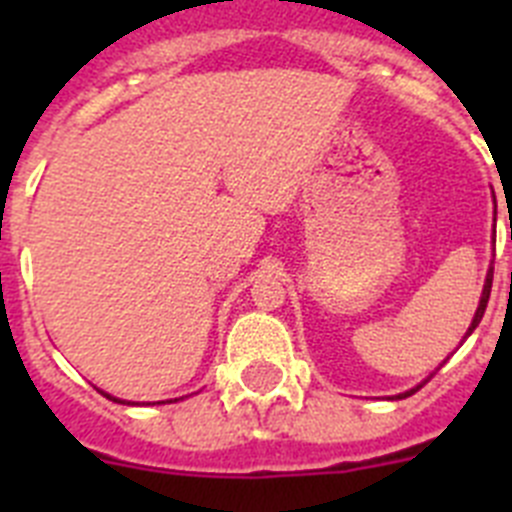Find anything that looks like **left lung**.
I'll return each instance as SVG.
<instances>
[{
    "mask_svg": "<svg viewBox=\"0 0 512 512\" xmlns=\"http://www.w3.org/2000/svg\"><path fill=\"white\" fill-rule=\"evenodd\" d=\"M510 238H512V233H510ZM490 289H492V266H490V271H487V279H485V289H482V297H479V307H477V312H474V320H472V325H469V330H467V336H472V330L477 328L479 325V320H482V315H485V310H487V300H490ZM464 336V338H467ZM433 377V374H431ZM428 377V379H431ZM428 379H425V382H428ZM425 382H420L418 387H413V390H408V392H402V395H397V400H402V397H410V395H415V392L420 390V387H423Z\"/></svg>",
    "mask_w": 512,
    "mask_h": 512,
    "instance_id": "obj_1",
    "label": "left lung"
}]
</instances>
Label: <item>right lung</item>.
<instances>
[{
	"instance_id": "obj_1",
	"label": "right lung",
	"mask_w": 512,
	"mask_h": 512,
	"mask_svg": "<svg viewBox=\"0 0 512 512\" xmlns=\"http://www.w3.org/2000/svg\"><path fill=\"white\" fill-rule=\"evenodd\" d=\"M99 392H102V390H99ZM102 395H104V397H107V400H112V402H122V400H117V397H112V395H107V392H102Z\"/></svg>"
}]
</instances>
